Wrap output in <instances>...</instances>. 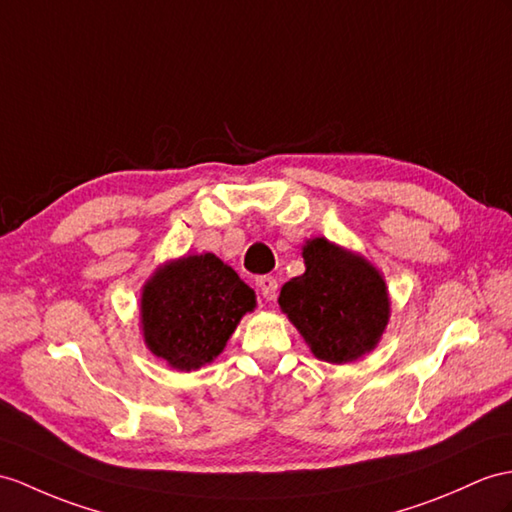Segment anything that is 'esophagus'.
Listing matches in <instances>:
<instances>
[{"label": "esophagus", "mask_w": 512, "mask_h": 512, "mask_svg": "<svg viewBox=\"0 0 512 512\" xmlns=\"http://www.w3.org/2000/svg\"><path fill=\"white\" fill-rule=\"evenodd\" d=\"M256 284L260 289V295H263L267 302H273V299H276V295H278V280L276 278L263 276V278H258Z\"/></svg>", "instance_id": "34e87169"}]
</instances>
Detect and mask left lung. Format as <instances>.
<instances>
[{
    "mask_svg": "<svg viewBox=\"0 0 512 512\" xmlns=\"http://www.w3.org/2000/svg\"><path fill=\"white\" fill-rule=\"evenodd\" d=\"M302 256L306 271L282 286L278 304L310 352L345 365L376 350L391 319L380 269L326 236L308 239Z\"/></svg>",
    "mask_w": 512,
    "mask_h": 512,
    "instance_id": "left-lung-1",
    "label": "left lung"
}]
</instances>
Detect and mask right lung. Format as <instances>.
Listing matches in <instances>:
<instances>
[{"instance_id":"obj_1","label":"right lung","mask_w":512,"mask_h":512,"mask_svg":"<svg viewBox=\"0 0 512 512\" xmlns=\"http://www.w3.org/2000/svg\"><path fill=\"white\" fill-rule=\"evenodd\" d=\"M254 308L256 293L215 254L173 258L141 289L143 341L171 369H202L226 350Z\"/></svg>"}]
</instances>
